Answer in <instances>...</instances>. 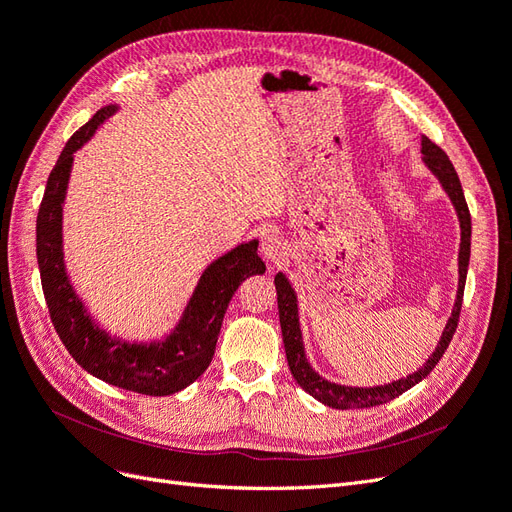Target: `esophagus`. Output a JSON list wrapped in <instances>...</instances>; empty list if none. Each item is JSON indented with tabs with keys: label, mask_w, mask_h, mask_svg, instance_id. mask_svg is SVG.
Here are the masks:
<instances>
[{
	"label": "esophagus",
	"mask_w": 512,
	"mask_h": 512,
	"mask_svg": "<svg viewBox=\"0 0 512 512\" xmlns=\"http://www.w3.org/2000/svg\"><path fill=\"white\" fill-rule=\"evenodd\" d=\"M261 253H263V257H266L272 263L283 261L285 255H287V242L280 238V236H276V234L263 236V240H261Z\"/></svg>",
	"instance_id": "1"
}]
</instances>
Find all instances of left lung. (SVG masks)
I'll list each match as a JSON object with an SVG mask.
<instances>
[{
  "label": "left lung",
  "instance_id": "left-lung-1",
  "mask_svg": "<svg viewBox=\"0 0 512 512\" xmlns=\"http://www.w3.org/2000/svg\"><path fill=\"white\" fill-rule=\"evenodd\" d=\"M423 161L427 163L438 180L442 183L444 191L449 193L451 202L455 204V210L459 214V223H461V246H459V289H457V302L453 308V315L444 327L442 338L438 349L434 355L427 359V364L406 378H400L391 385H381V387H344L336 383H327L325 378H321L315 370L310 368V364L304 357V344H302V334H300V321H298V300H295V293L289 285V280L285 274H276L274 285H276V298H278V319H280V329H283V342H285V353L289 361V370L304 391H308L312 398L323 402L325 406H332L338 410H349V408H370L385 404L398 398L404 391L410 387H415L419 381L430 374L438 361L442 359L444 351L449 349V344L453 340V334L459 323V312H461V302H464V287H466V274H468V261H470V234H472V221H470V210L464 197V189H461L459 176L453 168L451 159L447 153L442 151L438 144L432 140L423 138Z\"/></svg>",
  "mask_w": 512,
  "mask_h": 512
}]
</instances>
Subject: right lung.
I'll use <instances>...</instances> for the list:
<instances>
[{
  "label": "right lung",
  "instance_id": "right-lung-1",
  "mask_svg": "<svg viewBox=\"0 0 512 512\" xmlns=\"http://www.w3.org/2000/svg\"><path fill=\"white\" fill-rule=\"evenodd\" d=\"M117 106H106L82 125L61 151L46 180V191L36 221V253L44 300L51 321L76 364L100 381L144 395H172L191 385L210 366L229 300L253 274L266 272L257 255V240L240 244L210 263L202 274L185 317L168 340L129 344L114 340L97 327L76 298L63 266L61 251V204L68 189L74 153Z\"/></svg>",
  "mask_w": 512,
  "mask_h": 512
}]
</instances>
